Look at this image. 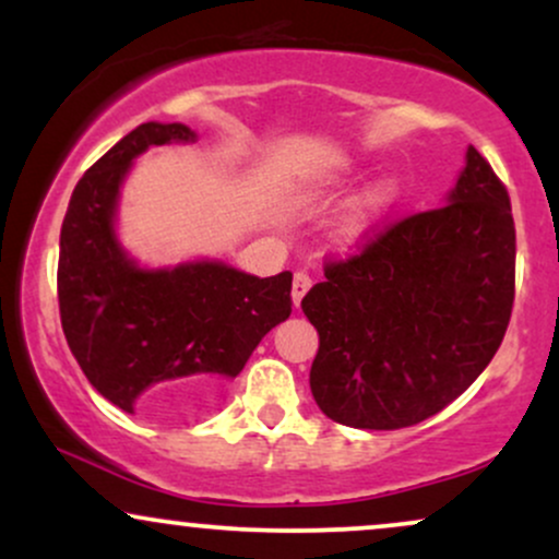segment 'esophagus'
<instances>
[{"label": "esophagus", "instance_id": "34e87169", "mask_svg": "<svg viewBox=\"0 0 559 559\" xmlns=\"http://www.w3.org/2000/svg\"><path fill=\"white\" fill-rule=\"evenodd\" d=\"M310 286H312L310 275H307L305 271L294 273V284H292V301H294V307L301 305V297H305V294L310 292Z\"/></svg>", "mask_w": 559, "mask_h": 559}]
</instances>
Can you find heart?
Here are the masks:
<instances>
[{
    "instance_id": "b5f03b06",
    "label": "heart",
    "mask_w": 559,
    "mask_h": 559,
    "mask_svg": "<svg viewBox=\"0 0 559 559\" xmlns=\"http://www.w3.org/2000/svg\"><path fill=\"white\" fill-rule=\"evenodd\" d=\"M402 186L394 173H381L365 181L355 194L346 197L333 221V239L338 243H357L373 230L386 213L400 202Z\"/></svg>"
}]
</instances>
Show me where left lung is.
<instances>
[{
	"label": "left lung",
	"mask_w": 559,
	"mask_h": 559,
	"mask_svg": "<svg viewBox=\"0 0 559 559\" xmlns=\"http://www.w3.org/2000/svg\"><path fill=\"white\" fill-rule=\"evenodd\" d=\"M515 299V223L491 165L467 146L444 207L391 226L325 267L301 299L320 346L310 389L331 420L415 426L457 400L502 344Z\"/></svg>",
	"instance_id": "8db88e82"
}]
</instances>
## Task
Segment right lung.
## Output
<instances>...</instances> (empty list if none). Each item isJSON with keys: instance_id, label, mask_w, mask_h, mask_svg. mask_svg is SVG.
<instances>
[{"instance_id": "1", "label": "right lung", "mask_w": 559, "mask_h": 559, "mask_svg": "<svg viewBox=\"0 0 559 559\" xmlns=\"http://www.w3.org/2000/svg\"><path fill=\"white\" fill-rule=\"evenodd\" d=\"M197 141L183 123H141L83 173L60 230L57 297L88 383L123 413L181 420L215 407L267 331L292 316V273L258 278L223 260L141 265L118 234L133 163Z\"/></svg>"}]
</instances>
